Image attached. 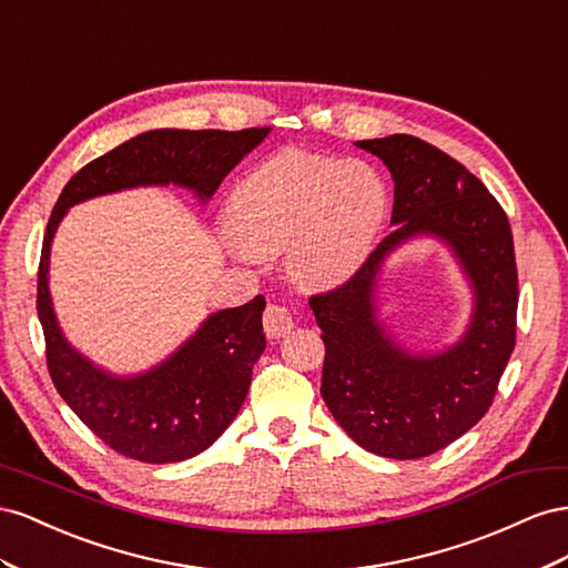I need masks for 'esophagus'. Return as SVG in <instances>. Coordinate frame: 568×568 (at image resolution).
<instances>
[{
	"instance_id": "esophagus-1",
	"label": "esophagus",
	"mask_w": 568,
	"mask_h": 568,
	"mask_svg": "<svg viewBox=\"0 0 568 568\" xmlns=\"http://www.w3.org/2000/svg\"><path fill=\"white\" fill-rule=\"evenodd\" d=\"M295 328L293 312L287 310L285 304H268L264 312V331L268 337H285L290 331Z\"/></svg>"
}]
</instances>
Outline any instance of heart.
I'll return each mask as SVG.
<instances>
[{
  "instance_id": "obj_1",
  "label": "heart",
  "mask_w": 568,
  "mask_h": 568,
  "mask_svg": "<svg viewBox=\"0 0 568 568\" xmlns=\"http://www.w3.org/2000/svg\"><path fill=\"white\" fill-rule=\"evenodd\" d=\"M387 190L362 161L281 152L242 175L229 223L242 258L287 252V271L312 290L347 281L383 229Z\"/></svg>"
}]
</instances>
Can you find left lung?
<instances>
[{
    "mask_svg": "<svg viewBox=\"0 0 568 568\" xmlns=\"http://www.w3.org/2000/svg\"><path fill=\"white\" fill-rule=\"evenodd\" d=\"M395 181V231L354 275L310 306L326 345L321 397L352 440L387 459H420L490 409L516 345L518 273L505 209L457 159L414 135L359 140ZM418 232L445 239L475 283L465 339L443 355L404 353L375 321L382 256Z\"/></svg>",
    "mask_w": 568,
    "mask_h": 568,
    "instance_id": "obj_1",
    "label": "left lung"
}]
</instances>
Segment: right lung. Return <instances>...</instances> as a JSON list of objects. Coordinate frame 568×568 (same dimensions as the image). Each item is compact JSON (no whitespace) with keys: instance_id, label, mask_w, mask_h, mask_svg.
Here are the masks:
<instances>
[{"instance_id":"add662e5","label":"right lung","mask_w":568,"mask_h":568,"mask_svg":"<svg viewBox=\"0 0 568 568\" xmlns=\"http://www.w3.org/2000/svg\"><path fill=\"white\" fill-rule=\"evenodd\" d=\"M268 135L245 131H150L119 144L80 169L61 190L47 223L38 268V316L47 368L75 416L123 457L171 464L200 455L231 426L252 383V366L266 347L262 312L266 300L209 316L202 328L154 371L113 378L94 368L63 339L47 287L50 245L67 209L135 185H185L212 197L237 161Z\"/></svg>"}]
</instances>
